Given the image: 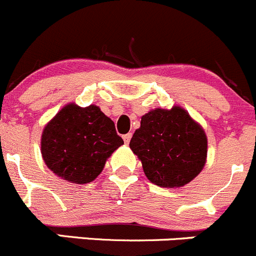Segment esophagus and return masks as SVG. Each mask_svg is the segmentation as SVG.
<instances>
[{"instance_id": "obj_1", "label": "esophagus", "mask_w": 256, "mask_h": 256, "mask_svg": "<svg viewBox=\"0 0 256 256\" xmlns=\"http://www.w3.org/2000/svg\"><path fill=\"white\" fill-rule=\"evenodd\" d=\"M130 138H132V133H127V134H124V136H123V139H124V143L126 144L129 143Z\"/></svg>"}]
</instances>
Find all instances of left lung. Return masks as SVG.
Returning <instances> with one entry per match:
<instances>
[{
	"label": "left lung",
	"mask_w": 256,
	"mask_h": 256,
	"mask_svg": "<svg viewBox=\"0 0 256 256\" xmlns=\"http://www.w3.org/2000/svg\"><path fill=\"white\" fill-rule=\"evenodd\" d=\"M129 146L152 183L162 188H179L203 170L208 139L186 110L174 106L144 114Z\"/></svg>",
	"instance_id": "left-lung-1"
}]
</instances>
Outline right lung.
Wrapping results in <instances>:
<instances>
[{"instance_id": "add662e5", "label": "right lung", "mask_w": 256, "mask_h": 256, "mask_svg": "<svg viewBox=\"0 0 256 256\" xmlns=\"http://www.w3.org/2000/svg\"><path fill=\"white\" fill-rule=\"evenodd\" d=\"M122 144L113 120L100 107L70 103L46 124L41 153L56 176L70 183L87 184L102 173L107 159Z\"/></svg>"}]
</instances>
